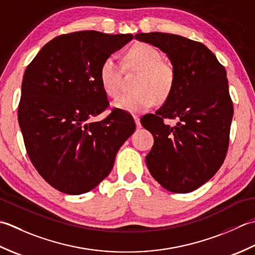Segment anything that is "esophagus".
Returning <instances> with one entry per match:
<instances>
[{
  "label": "esophagus",
  "mask_w": 255,
  "mask_h": 255,
  "mask_svg": "<svg viewBox=\"0 0 255 255\" xmlns=\"http://www.w3.org/2000/svg\"><path fill=\"white\" fill-rule=\"evenodd\" d=\"M134 121H135V123H136V128H142L141 122H139V117L138 116H134Z\"/></svg>",
  "instance_id": "1"
}]
</instances>
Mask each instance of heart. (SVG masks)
<instances>
[{"label": "heart", "instance_id": "b5f03b06", "mask_svg": "<svg viewBox=\"0 0 255 255\" xmlns=\"http://www.w3.org/2000/svg\"><path fill=\"white\" fill-rule=\"evenodd\" d=\"M127 69L138 71L134 80V91L119 97L114 105L133 113H139L163 102L173 92L176 72L174 67L162 60V54L152 45L138 43L128 49L124 57ZM101 86L108 96L117 97L121 89L122 66L114 56H108L99 70Z\"/></svg>", "mask_w": 255, "mask_h": 255}]
</instances>
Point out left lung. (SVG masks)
<instances>
[{
  "instance_id": "obj_1",
  "label": "left lung",
  "mask_w": 255,
  "mask_h": 255,
  "mask_svg": "<svg viewBox=\"0 0 255 255\" xmlns=\"http://www.w3.org/2000/svg\"><path fill=\"white\" fill-rule=\"evenodd\" d=\"M135 38L167 54L176 72L164 105L141 119L154 136L146 165L165 189L190 193L217 173L229 147L233 105L226 69L199 41L159 32L138 33ZM166 118H176L178 124L167 126Z\"/></svg>"
}]
</instances>
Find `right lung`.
<instances>
[{
    "label": "right lung",
    "mask_w": 255,
    "mask_h": 255,
    "mask_svg": "<svg viewBox=\"0 0 255 255\" xmlns=\"http://www.w3.org/2000/svg\"><path fill=\"white\" fill-rule=\"evenodd\" d=\"M132 38L96 30L62 34L25 70L17 116L26 152L41 177L61 193L96 188L135 131L132 116L121 109L91 121L109 108L99 78L102 61Z\"/></svg>",
    "instance_id": "1"
}]
</instances>
